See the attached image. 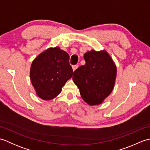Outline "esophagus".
Here are the masks:
<instances>
[{"instance_id": "esophagus-1", "label": "esophagus", "mask_w": 150, "mask_h": 150, "mask_svg": "<svg viewBox=\"0 0 150 150\" xmlns=\"http://www.w3.org/2000/svg\"><path fill=\"white\" fill-rule=\"evenodd\" d=\"M78 65H74V66H72V69H73V71H75L76 69L78 68Z\"/></svg>"}]
</instances>
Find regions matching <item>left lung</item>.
Listing matches in <instances>:
<instances>
[{
	"mask_svg": "<svg viewBox=\"0 0 150 150\" xmlns=\"http://www.w3.org/2000/svg\"><path fill=\"white\" fill-rule=\"evenodd\" d=\"M84 59L86 64L73 72V81L88 105L100 104L114 88L117 71L115 63L105 50L88 51Z\"/></svg>",
	"mask_w": 150,
	"mask_h": 150,
	"instance_id": "1",
	"label": "left lung"
}]
</instances>
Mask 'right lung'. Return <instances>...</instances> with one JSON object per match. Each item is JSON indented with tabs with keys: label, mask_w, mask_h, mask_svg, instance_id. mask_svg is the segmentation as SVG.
<instances>
[{
	"label": "right lung",
	"mask_w": 150,
	"mask_h": 150,
	"mask_svg": "<svg viewBox=\"0 0 150 150\" xmlns=\"http://www.w3.org/2000/svg\"><path fill=\"white\" fill-rule=\"evenodd\" d=\"M69 56L59 46L49 47L36 57L30 68V80L36 94L42 100L53 99L71 79Z\"/></svg>",
	"instance_id": "obj_1"
}]
</instances>
